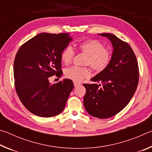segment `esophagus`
Segmentation results:
<instances>
[{
  "label": "esophagus",
  "instance_id": "obj_1",
  "mask_svg": "<svg viewBox=\"0 0 152 152\" xmlns=\"http://www.w3.org/2000/svg\"><path fill=\"white\" fill-rule=\"evenodd\" d=\"M74 87H77L78 86H80L81 83H80L78 82H74Z\"/></svg>",
  "mask_w": 152,
  "mask_h": 152
}]
</instances>
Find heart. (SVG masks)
Returning a JSON list of instances; mask_svg holds the SVG:
<instances>
[{
  "instance_id": "1",
  "label": "heart",
  "mask_w": 152,
  "mask_h": 152,
  "mask_svg": "<svg viewBox=\"0 0 152 152\" xmlns=\"http://www.w3.org/2000/svg\"><path fill=\"white\" fill-rule=\"evenodd\" d=\"M78 50L86 54L84 60L85 65H89L96 72L104 70L109 65L111 60V53L99 41L88 39L80 43L78 45ZM74 51L70 46H68L61 53V60L68 65L72 61ZM91 74V71L88 67L72 66L65 70V75L67 78L76 82L82 81L88 78Z\"/></svg>"
}]
</instances>
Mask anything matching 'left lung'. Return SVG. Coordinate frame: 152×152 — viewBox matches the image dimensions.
I'll return each mask as SVG.
<instances>
[{"label": "left lung", "mask_w": 152, "mask_h": 152, "mask_svg": "<svg viewBox=\"0 0 152 152\" xmlns=\"http://www.w3.org/2000/svg\"><path fill=\"white\" fill-rule=\"evenodd\" d=\"M112 43L111 60L106 68L91 79L102 84H84V106L94 117L107 119L127 106L137 89L139 67L134 52L127 43L110 33H101Z\"/></svg>", "instance_id": "1"}]
</instances>
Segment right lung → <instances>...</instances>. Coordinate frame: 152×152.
I'll return each instance as SVG.
<instances>
[{
	"label": "right lung",
	"instance_id": "right-lung-1",
	"mask_svg": "<svg viewBox=\"0 0 152 152\" xmlns=\"http://www.w3.org/2000/svg\"><path fill=\"white\" fill-rule=\"evenodd\" d=\"M72 40L69 33H42L17 51L14 61L15 89L23 104L37 116L54 117L65 108L73 82L64 79L51 84L49 77H61V53Z\"/></svg>",
	"mask_w": 152,
	"mask_h": 152
}]
</instances>
